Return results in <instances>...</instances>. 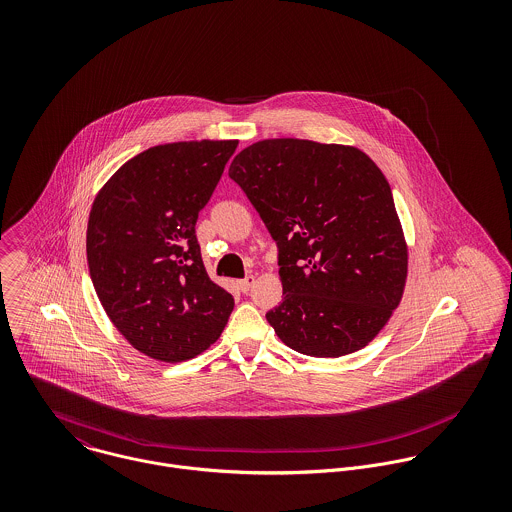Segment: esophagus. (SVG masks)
I'll use <instances>...</instances> for the list:
<instances>
[{
  "label": "esophagus",
  "instance_id": "34e87169",
  "mask_svg": "<svg viewBox=\"0 0 512 512\" xmlns=\"http://www.w3.org/2000/svg\"><path fill=\"white\" fill-rule=\"evenodd\" d=\"M254 280H256V278H254V276H252V274H248V276H246V278H242V280H238V282H236V286H238V290H240V292H248V290H250V288H252V284H254Z\"/></svg>",
  "mask_w": 512,
  "mask_h": 512
}]
</instances>
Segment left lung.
<instances>
[{
    "label": "left lung",
    "mask_w": 512,
    "mask_h": 512,
    "mask_svg": "<svg viewBox=\"0 0 512 512\" xmlns=\"http://www.w3.org/2000/svg\"><path fill=\"white\" fill-rule=\"evenodd\" d=\"M228 175L278 244L284 299L266 313L276 335L309 357L366 347L398 307L408 246L390 185L361 149L262 140Z\"/></svg>",
    "instance_id": "obj_1"
}]
</instances>
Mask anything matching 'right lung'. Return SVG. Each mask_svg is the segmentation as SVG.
Segmentation results:
<instances>
[{
  "label": "right lung",
  "instance_id": "1",
  "mask_svg": "<svg viewBox=\"0 0 512 512\" xmlns=\"http://www.w3.org/2000/svg\"><path fill=\"white\" fill-rule=\"evenodd\" d=\"M236 140L149 147L100 189L86 230L96 295L128 343L151 359L181 363L222 333L232 295L203 264L195 224Z\"/></svg>",
  "mask_w": 512,
  "mask_h": 512
}]
</instances>
